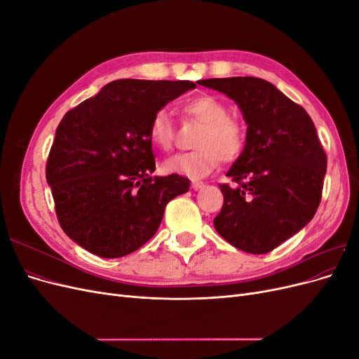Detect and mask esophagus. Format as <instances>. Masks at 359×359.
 Instances as JSON below:
<instances>
[{
	"mask_svg": "<svg viewBox=\"0 0 359 359\" xmlns=\"http://www.w3.org/2000/svg\"><path fill=\"white\" fill-rule=\"evenodd\" d=\"M203 186H205V184H203L202 181L191 180V189H193V190H201V189H203Z\"/></svg>",
	"mask_w": 359,
	"mask_h": 359,
	"instance_id": "esophagus-1",
	"label": "esophagus"
}]
</instances>
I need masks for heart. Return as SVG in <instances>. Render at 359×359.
Listing matches in <instances>:
<instances>
[{
	"instance_id": "1",
	"label": "heart",
	"mask_w": 359,
	"mask_h": 359,
	"mask_svg": "<svg viewBox=\"0 0 359 359\" xmlns=\"http://www.w3.org/2000/svg\"><path fill=\"white\" fill-rule=\"evenodd\" d=\"M181 112L202 123L194 140L198 148L168 158L163 165L166 172L201 178L212 172L222 160L233 161L241 156L245 147V127L229 115V109L220 99L210 94L193 97L182 103ZM148 137L158 149L172 148L175 128L166 109H157L151 116Z\"/></svg>"
}]
</instances>
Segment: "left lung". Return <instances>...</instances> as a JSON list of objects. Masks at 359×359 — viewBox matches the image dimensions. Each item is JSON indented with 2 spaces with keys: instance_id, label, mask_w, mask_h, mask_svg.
<instances>
[{
  "instance_id": "1",
  "label": "left lung",
  "mask_w": 359,
  "mask_h": 359,
  "mask_svg": "<svg viewBox=\"0 0 359 359\" xmlns=\"http://www.w3.org/2000/svg\"><path fill=\"white\" fill-rule=\"evenodd\" d=\"M226 94L247 123L245 147L226 173L235 187L224 196L214 227L233 247L265 255L299 232L316 214L327 154L311 118L276 86L253 76L199 81Z\"/></svg>"
}]
</instances>
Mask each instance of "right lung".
<instances>
[{"mask_svg": "<svg viewBox=\"0 0 359 359\" xmlns=\"http://www.w3.org/2000/svg\"><path fill=\"white\" fill-rule=\"evenodd\" d=\"M193 88L190 81L119 79L64 115L46 181L70 240L114 259L154 236L166 205L189 191L190 181L177 173L153 177L148 124L157 109Z\"/></svg>", "mask_w": 359, "mask_h": 359, "instance_id": "1", "label": "right lung"}]
</instances>
